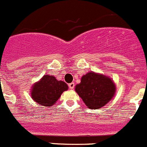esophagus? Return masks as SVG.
Wrapping results in <instances>:
<instances>
[{"label":"esophagus","instance_id":"1","mask_svg":"<svg viewBox=\"0 0 147 147\" xmlns=\"http://www.w3.org/2000/svg\"><path fill=\"white\" fill-rule=\"evenodd\" d=\"M68 86H69V88L70 89H74V86H75L74 82H71V83H70L68 85Z\"/></svg>","mask_w":147,"mask_h":147}]
</instances>
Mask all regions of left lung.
<instances>
[{"instance_id":"1","label":"left lung","mask_w":147,"mask_h":147,"mask_svg":"<svg viewBox=\"0 0 147 147\" xmlns=\"http://www.w3.org/2000/svg\"><path fill=\"white\" fill-rule=\"evenodd\" d=\"M75 91L90 109H98L111 101L116 86L109 76L91 71L83 75Z\"/></svg>"}]
</instances>
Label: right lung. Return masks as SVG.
<instances>
[{
  "mask_svg": "<svg viewBox=\"0 0 147 147\" xmlns=\"http://www.w3.org/2000/svg\"><path fill=\"white\" fill-rule=\"evenodd\" d=\"M67 89V84L57 80L53 75H45L39 81L32 85L30 94L32 100L38 105L51 107Z\"/></svg>",
  "mask_w": 147,
  "mask_h": 147,
  "instance_id": "1",
  "label": "right lung"
}]
</instances>
